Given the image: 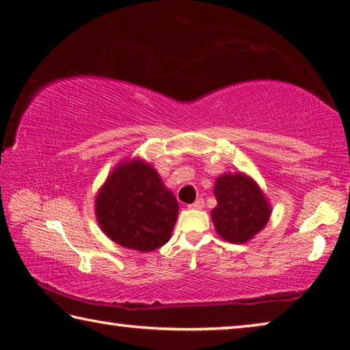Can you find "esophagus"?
Segmentation results:
<instances>
[{"mask_svg":"<svg viewBox=\"0 0 350 350\" xmlns=\"http://www.w3.org/2000/svg\"><path fill=\"white\" fill-rule=\"evenodd\" d=\"M203 205H205V200H203V199H197L194 203H191V205H188V208H191V209H200V208H203Z\"/></svg>","mask_w":350,"mask_h":350,"instance_id":"1","label":"esophagus"}]
</instances>
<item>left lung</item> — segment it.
Returning <instances> with one entry per match:
<instances>
[{"label":"left lung","mask_w":350,"mask_h":350,"mask_svg":"<svg viewBox=\"0 0 350 350\" xmlns=\"http://www.w3.org/2000/svg\"><path fill=\"white\" fill-rule=\"evenodd\" d=\"M217 206L211 211L219 236L245 243L268 224L271 208L257 183L245 174H224L215 180Z\"/></svg>","instance_id":"1"}]
</instances>
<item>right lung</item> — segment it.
Wrapping results in <instances>:
<instances>
[{"mask_svg": "<svg viewBox=\"0 0 350 350\" xmlns=\"http://www.w3.org/2000/svg\"><path fill=\"white\" fill-rule=\"evenodd\" d=\"M176 197L163 187L151 165L141 161L118 165L96 197V217L118 245L154 251L171 237L177 220Z\"/></svg>", "mask_w": 350, "mask_h": 350, "instance_id": "add662e5", "label": "right lung"}]
</instances>
